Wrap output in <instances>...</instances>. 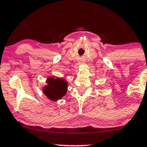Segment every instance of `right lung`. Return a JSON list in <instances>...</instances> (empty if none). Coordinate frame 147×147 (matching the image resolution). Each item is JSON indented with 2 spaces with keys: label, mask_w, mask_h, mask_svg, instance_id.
<instances>
[{
  "label": "right lung",
  "mask_w": 147,
  "mask_h": 147,
  "mask_svg": "<svg viewBox=\"0 0 147 147\" xmlns=\"http://www.w3.org/2000/svg\"><path fill=\"white\" fill-rule=\"evenodd\" d=\"M47 85L42 88V92L49 99L57 101L66 95L68 83L63 78L49 77L46 81Z\"/></svg>",
  "instance_id": "add662e5"
}]
</instances>
